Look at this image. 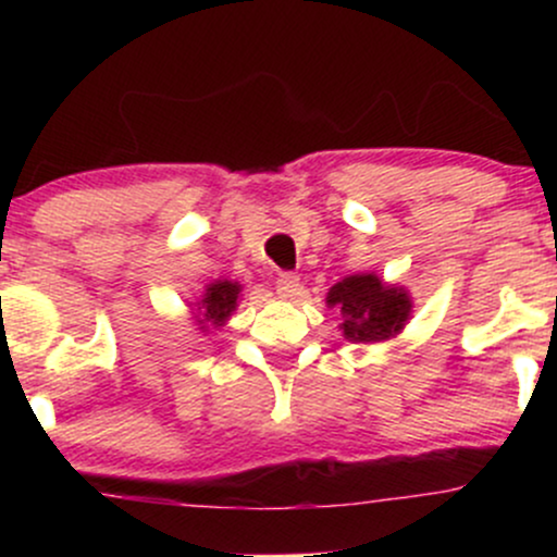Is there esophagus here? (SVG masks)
<instances>
[{
	"instance_id": "34e87169",
	"label": "esophagus",
	"mask_w": 557,
	"mask_h": 557,
	"mask_svg": "<svg viewBox=\"0 0 557 557\" xmlns=\"http://www.w3.org/2000/svg\"><path fill=\"white\" fill-rule=\"evenodd\" d=\"M277 296L283 300H293V298L300 296L298 274H290V272L280 274V277H277Z\"/></svg>"
}]
</instances>
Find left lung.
I'll use <instances>...</instances> for the list:
<instances>
[{
	"instance_id": "left-lung-1",
	"label": "left lung",
	"mask_w": 557,
	"mask_h": 557,
	"mask_svg": "<svg viewBox=\"0 0 557 557\" xmlns=\"http://www.w3.org/2000/svg\"><path fill=\"white\" fill-rule=\"evenodd\" d=\"M327 306L341 311L343 337L350 343H385L400 335L413 311L403 285H389L374 272L348 274L327 290Z\"/></svg>"
}]
</instances>
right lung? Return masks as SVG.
Returning <instances> with one entry per match:
<instances>
[{"instance_id":"right-lung-1","label":"right lung","mask_w":557,"mask_h":557,"mask_svg":"<svg viewBox=\"0 0 557 557\" xmlns=\"http://www.w3.org/2000/svg\"><path fill=\"white\" fill-rule=\"evenodd\" d=\"M243 296V285L235 280H214L203 287L201 298L194 306V324L198 332L209 335L212 330H222L227 324V319L233 317V311L238 309Z\"/></svg>"}]
</instances>
